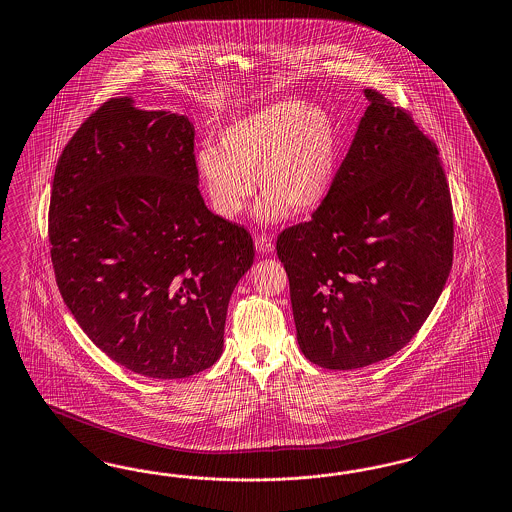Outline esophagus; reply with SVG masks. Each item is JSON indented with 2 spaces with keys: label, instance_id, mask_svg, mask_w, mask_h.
Here are the masks:
<instances>
[{
  "label": "esophagus",
  "instance_id": "obj_1",
  "mask_svg": "<svg viewBox=\"0 0 512 512\" xmlns=\"http://www.w3.org/2000/svg\"><path fill=\"white\" fill-rule=\"evenodd\" d=\"M254 245H256V250L260 252V254H269L271 250H273V239L269 234H256L254 236Z\"/></svg>",
  "mask_w": 512,
  "mask_h": 512
}]
</instances>
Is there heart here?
Returning <instances> with one entry per match:
<instances>
[{"label":"heart","instance_id":"heart-1","mask_svg":"<svg viewBox=\"0 0 512 512\" xmlns=\"http://www.w3.org/2000/svg\"><path fill=\"white\" fill-rule=\"evenodd\" d=\"M195 152L198 178L211 208L224 219L245 210L256 191L263 223L312 211L327 198L340 161V137L327 113L301 100H280L239 118Z\"/></svg>","mask_w":512,"mask_h":512}]
</instances>
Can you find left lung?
<instances>
[{
  "label": "left lung",
  "instance_id": "8db88e82",
  "mask_svg": "<svg viewBox=\"0 0 512 512\" xmlns=\"http://www.w3.org/2000/svg\"><path fill=\"white\" fill-rule=\"evenodd\" d=\"M366 113L327 198L276 239L302 354L356 369L401 351L453 265V206L438 148L407 109L366 89Z\"/></svg>",
  "mask_w": 512,
  "mask_h": 512
}]
</instances>
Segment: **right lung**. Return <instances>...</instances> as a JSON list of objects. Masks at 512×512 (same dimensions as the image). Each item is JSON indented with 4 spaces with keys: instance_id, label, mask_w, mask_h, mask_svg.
I'll list each match as a JSON object with an SVG mask.
<instances>
[{
    "instance_id": "add662e5",
    "label": "right lung",
    "mask_w": 512,
    "mask_h": 512,
    "mask_svg": "<svg viewBox=\"0 0 512 512\" xmlns=\"http://www.w3.org/2000/svg\"><path fill=\"white\" fill-rule=\"evenodd\" d=\"M185 117L111 98L55 167L48 237L57 288L111 360L185 379L223 353L230 295L254 262L249 230L198 191Z\"/></svg>"
}]
</instances>
